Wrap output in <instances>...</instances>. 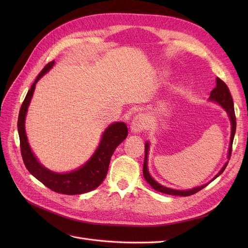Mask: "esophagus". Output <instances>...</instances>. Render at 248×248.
<instances>
[{
  "label": "esophagus",
  "mask_w": 248,
  "mask_h": 248,
  "mask_svg": "<svg viewBox=\"0 0 248 248\" xmlns=\"http://www.w3.org/2000/svg\"><path fill=\"white\" fill-rule=\"evenodd\" d=\"M148 127V121H147V117L144 114H137L134 120L132 122L131 124V129L132 132L135 134H140L142 131H145V129Z\"/></svg>",
  "instance_id": "1"
}]
</instances>
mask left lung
Listing matches in <instances>:
<instances>
[{"instance_id": "left-lung-1", "label": "left lung", "mask_w": 248, "mask_h": 248, "mask_svg": "<svg viewBox=\"0 0 248 248\" xmlns=\"http://www.w3.org/2000/svg\"><path fill=\"white\" fill-rule=\"evenodd\" d=\"M209 100L211 101H215L218 104H220L222 107L226 112L228 113V116L231 122V138H230V145H229V151H228V160L230 159L231 155V152H232V144H233V139H234V135H235V129H236V117H235V112H234V104H233V99L232 96L229 93V88L227 87V85L225 84L224 81H222L220 78H216V87L210 93V96H209ZM149 142L147 141L145 144V161H144V169H142V174H144V177L146 179V181L148 183L158 192L164 193V194H169V195H175V196H190V195H193L195 193L199 192L200 190H202L203 188H205L208 184L202 185L200 187H196L191 190H174V189H170L167 188L165 186L160 185L158 182H155L150 175L149 170H148V153H149ZM228 162L225 163V165L223 166V168L221 169L220 172L213 178V180H215L218 176H220L221 174L223 173V171L225 170V168L227 166ZM212 180V181H213Z\"/></svg>"}]
</instances>
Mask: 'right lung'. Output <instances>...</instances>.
<instances>
[{
	"label": "right lung",
	"mask_w": 248,
	"mask_h": 248,
	"mask_svg": "<svg viewBox=\"0 0 248 248\" xmlns=\"http://www.w3.org/2000/svg\"><path fill=\"white\" fill-rule=\"evenodd\" d=\"M54 63L55 61L49 62L42 71L38 74L22 103L18 117L21 155L24 164L30 174L52 191L65 195L83 194L94 190L102 183V181L108 174L110 158L114 150L127 137V127L124 123L111 124L102 134L99 146L93 155V157L75 171L59 174L48 170L39 163L31 151L27 136H26L25 119L36 83L52 68Z\"/></svg>",
	"instance_id": "1"
}]
</instances>
